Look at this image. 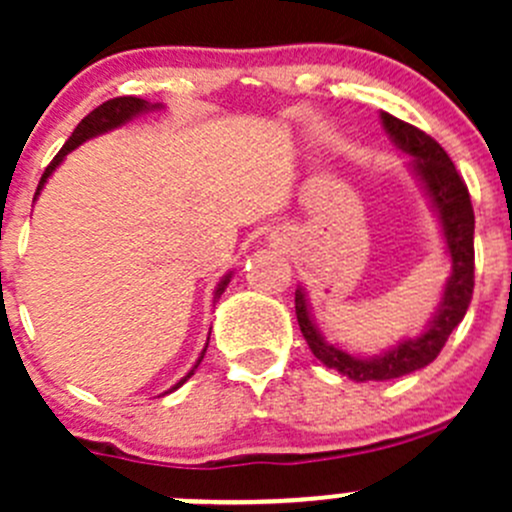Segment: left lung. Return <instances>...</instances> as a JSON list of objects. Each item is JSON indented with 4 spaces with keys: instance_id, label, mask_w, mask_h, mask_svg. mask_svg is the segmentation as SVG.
<instances>
[{
    "instance_id": "obj_1",
    "label": "left lung",
    "mask_w": 512,
    "mask_h": 512,
    "mask_svg": "<svg viewBox=\"0 0 512 512\" xmlns=\"http://www.w3.org/2000/svg\"><path fill=\"white\" fill-rule=\"evenodd\" d=\"M386 133L391 141L411 156V170L421 180L438 220H441L443 240H446L448 260H451V277L443 287V297L438 309L433 312L431 322L414 339H404L389 352L374 356H356L344 352L337 344L324 342L322 332L314 324L309 312L307 294L302 287L294 292V312H297L299 329L307 339L312 354L329 369H337L339 374L349 376L352 381H386L399 379L411 371L423 369L441 354L443 344L448 342L453 329L466 317V309L473 297V270H476V252H473V218L471 195L466 183L458 175L456 165L448 158V153L433 141L428 133L418 131L411 123L381 113Z\"/></svg>"
}]
</instances>
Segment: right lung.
I'll list each match as a JSON object with an SVG mask.
<instances>
[{"mask_svg": "<svg viewBox=\"0 0 512 512\" xmlns=\"http://www.w3.org/2000/svg\"><path fill=\"white\" fill-rule=\"evenodd\" d=\"M156 108H160V103H148V101H143V98H136V96H118V98H111V101L101 103V106L94 108V111H91L89 116L81 118V123L74 128V133H71L69 141L64 143V148H61V151L56 153V158L51 160L49 165H46L44 175H41V180H39V188H36L34 200L39 198L41 188H44V183H46V180H49V175L54 173L56 168H59L61 160L69 156V153L74 151V148H79L81 143L89 141V138H96V136H101V133H108V131H113V128L123 126V123H128V121H131V118L141 116V113L156 111ZM230 277H232V272H230V275H225L223 280H220V285L215 287V299H220V294L225 292V287H227V282H230ZM205 349H208V344H205ZM205 349H203V354H200V359L195 361L193 369H190L188 374H185L183 379H180L178 384H175L173 389H168V391L180 389V386H183L185 381H188L190 376L195 374V369H198V364H200V361H203ZM168 391H165V394H168Z\"/></svg>", "mask_w": 512, "mask_h": 512, "instance_id": "1", "label": "right lung"}]
</instances>
